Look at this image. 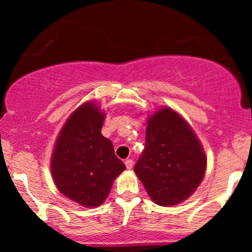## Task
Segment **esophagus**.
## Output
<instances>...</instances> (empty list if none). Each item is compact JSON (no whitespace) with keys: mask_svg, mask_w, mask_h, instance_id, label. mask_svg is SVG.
<instances>
[{"mask_svg":"<svg viewBox=\"0 0 252 252\" xmlns=\"http://www.w3.org/2000/svg\"><path fill=\"white\" fill-rule=\"evenodd\" d=\"M124 163H126V167L128 169H131L132 166H134V161H132L131 158H128V160H126V162H124Z\"/></svg>","mask_w":252,"mask_h":252,"instance_id":"1","label":"esophagus"}]
</instances>
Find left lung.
Here are the masks:
<instances>
[{
	"label": "left lung",
	"mask_w": 252,
	"mask_h": 252,
	"mask_svg": "<svg viewBox=\"0 0 252 252\" xmlns=\"http://www.w3.org/2000/svg\"><path fill=\"white\" fill-rule=\"evenodd\" d=\"M134 170L155 204L173 206L200 185L206 156L189 124L164 106L149 117L146 147Z\"/></svg>",
	"instance_id": "8db88e82"
}]
</instances>
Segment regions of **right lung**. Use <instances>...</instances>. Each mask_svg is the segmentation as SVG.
<instances>
[{"instance_id":"1","label":"right lung","mask_w":252,"mask_h":252,"mask_svg":"<svg viewBox=\"0 0 252 252\" xmlns=\"http://www.w3.org/2000/svg\"><path fill=\"white\" fill-rule=\"evenodd\" d=\"M105 114L94 102L80 105L63 124L52 155L51 172L60 193L85 207L108 198L126 169L114 146L100 132Z\"/></svg>"}]
</instances>
